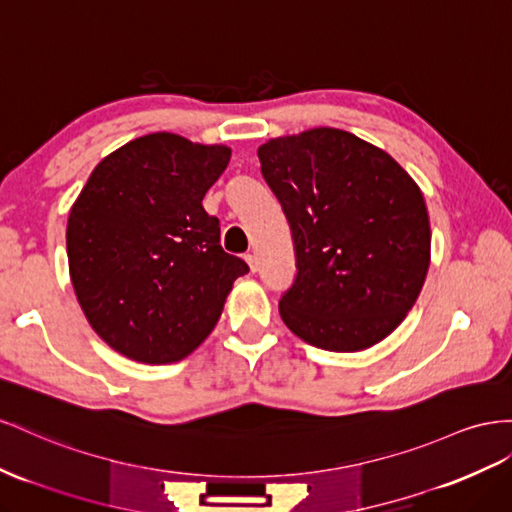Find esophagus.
<instances>
[{"label":"esophagus","mask_w":512,"mask_h":512,"mask_svg":"<svg viewBox=\"0 0 512 512\" xmlns=\"http://www.w3.org/2000/svg\"><path fill=\"white\" fill-rule=\"evenodd\" d=\"M245 260H247V265H250L252 273H256V271H258V260H256V256H254V254H245Z\"/></svg>","instance_id":"obj_1"}]
</instances>
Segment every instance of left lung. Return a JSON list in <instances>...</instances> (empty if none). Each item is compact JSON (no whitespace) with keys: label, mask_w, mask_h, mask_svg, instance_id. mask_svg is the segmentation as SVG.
Listing matches in <instances>:
<instances>
[{"label":"left lung","mask_w":512,"mask_h":512,"mask_svg":"<svg viewBox=\"0 0 512 512\" xmlns=\"http://www.w3.org/2000/svg\"><path fill=\"white\" fill-rule=\"evenodd\" d=\"M297 256L280 316L312 347L364 351L405 319L428 262L431 224L416 181L349 131L319 127L258 148Z\"/></svg>","instance_id":"obj_1"}]
</instances>
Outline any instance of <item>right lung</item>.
Masks as SVG:
<instances>
[{
    "label": "right lung",
    "instance_id": "1",
    "mask_svg": "<svg viewBox=\"0 0 512 512\" xmlns=\"http://www.w3.org/2000/svg\"><path fill=\"white\" fill-rule=\"evenodd\" d=\"M230 148L150 133L92 170L66 226L68 271L88 323L142 364L196 351L222 316L232 282L250 271L219 245L202 198Z\"/></svg>",
    "mask_w": 512,
    "mask_h": 512
}]
</instances>
